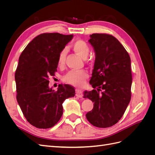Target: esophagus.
<instances>
[{"label": "esophagus", "instance_id": "34e87169", "mask_svg": "<svg viewBox=\"0 0 155 155\" xmlns=\"http://www.w3.org/2000/svg\"><path fill=\"white\" fill-rule=\"evenodd\" d=\"M76 96L79 97H83V92L80 90V89H76Z\"/></svg>", "mask_w": 155, "mask_h": 155}]
</instances>
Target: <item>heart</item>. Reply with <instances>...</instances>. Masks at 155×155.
Wrapping results in <instances>:
<instances>
[{
	"mask_svg": "<svg viewBox=\"0 0 155 155\" xmlns=\"http://www.w3.org/2000/svg\"><path fill=\"white\" fill-rule=\"evenodd\" d=\"M72 47L76 52L83 58H86L90 52V48L86 42L82 40H77L72 44ZM67 54V49L63 48L59 51L58 57V64L59 66H62L64 64L65 59ZM88 77L87 72L85 70H71L67 74H65L63 79L70 85L81 86L85 82L86 79Z\"/></svg>",
	"mask_w": 155,
	"mask_h": 155,
	"instance_id": "1",
	"label": "heart"
}]
</instances>
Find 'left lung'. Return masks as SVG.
I'll return each mask as SVG.
<instances>
[{
	"label": "left lung",
	"instance_id": "obj_1",
	"mask_svg": "<svg viewBox=\"0 0 155 155\" xmlns=\"http://www.w3.org/2000/svg\"><path fill=\"white\" fill-rule=\"evenodd\" d=\"M88 42L93 46L96 59L89 83L93 90L83 97L94 103L87 120L94 126L107 128L121 119L131 97L132 73L127 51L114 36L93 34Z\"/></svg>",
	"mask_w": 155,
	"mask_h": 155
}]
</instances>
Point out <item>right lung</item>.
<instances>
[{
    "label": "right lung",
    "mask_w": 155,
    "mask_h": 155,
    "mask_svg": "<svg viewBox=\"0 0 155 155\" xmlns=\"http://www.w3.org/2000/svg\"><path fill=\"white\" fill-rule=\"evenodd\" d=\"M73 35L45 33L35 37L21 53L15 74L17 100L27 121L39 129H48L59 121L63 103L74 97L75 89L59 85L48 86V78L57 71L59 51Z\"/></svg>",
    "instance_id": "right-lung-1"
}]
</instances>
